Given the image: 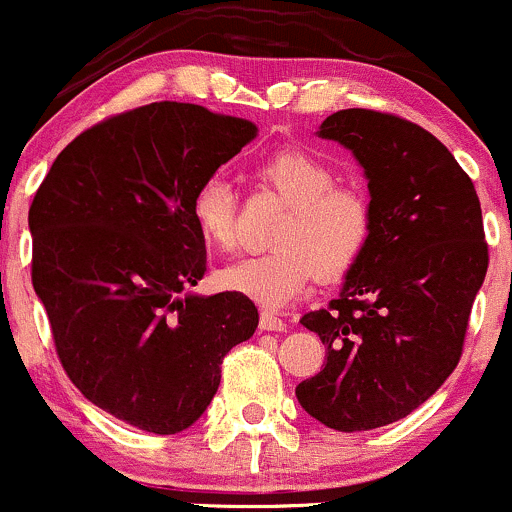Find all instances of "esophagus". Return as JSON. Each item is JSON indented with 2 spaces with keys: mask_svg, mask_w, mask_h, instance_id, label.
Segmentation results:
<instances>
[{
  "mask_svg": "<svg viewBox=\"0 0 512 512\" xmlns=\"http://www.w3.org/2000/svg\"><path fill=\"white\" fill-rule=\"evenodd\" d=\"M258 324H261L263 332H283L285 329V322L268 310L261 312V320H258Z\"/></svg>",
  "mask_w": 512,
  "mask_h": 512,
  "instance_id": "esophagus-1",
  "label": "esophagus"
}]
</instances>
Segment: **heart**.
Returning <instances> with one entry per match:
<instances>
[{
	"label": "heart",
	"mask_w": 512,
	"mask_h": 512,
	"mask_svg": "<svg viewBox=\"0 0 512 512\" xmlns=\"http://www.w3.org/2000/svg\"><path fill=\"white\" fill-rule=\"evenodd\" d=\"M258 178L288 202L273 241L276 249L246 256L219 271L229 293L280 310L310 285L315 273L339 278L359 261L371 234L364 195L337 188L327 163L302 148H283L258 166ZM190 217L207 246H234V195L227 180L214 175L195 190Z\"/></svg>",
	"instance_id": "obj_1"
}]
</instances>
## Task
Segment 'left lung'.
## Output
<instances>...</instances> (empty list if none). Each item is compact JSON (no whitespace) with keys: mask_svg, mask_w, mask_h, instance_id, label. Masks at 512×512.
Listing matches in <instances>:
<instances>
[{"mask_svg":"<svg viewBox=\"0 0 512 512\" xmlns=\"http://www.w3.org/2000/svg\"><path fill=\"white\" fill-rule=\"evenodd\" d=\"M317 136L364 168L371 234L339 298L300 320L320 334L327 364L295 395L332 430H376L420 408L459 364L488 268L481 205L449 148L422 126L342 109Z\"/></svg>","mask_w":512,"mask_h":512,"instance_id":"8db88e82","label":"left lung"}]
</instances>
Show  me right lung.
Here are the masks:
<instances>
[{
	"instance_id": "obj_1",
	"label": "right lung",
	"mask_w": 512,
	"mask_h": 512,
	"mask_svg": "<svg viewBox=\"0 0 512 512\" xmlns=\"http://www.w3.org/2000/svg\"><path fill=\"white\" fill-rule=\"evenodd\" d=\"M256 134L200 104H146L70 141L31 202V280L60 364L136 430H188L224 356L254 337L249 298L190 290L207 268L190 202Z\"/></svg>"
}]
</instances>
